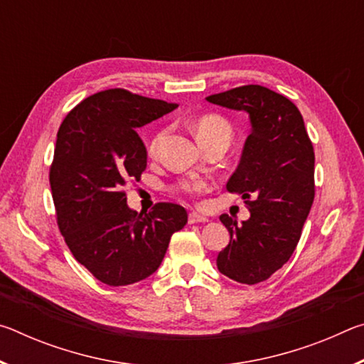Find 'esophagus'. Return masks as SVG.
<instances>
[{
    "label": "esophagus",
    "instance_id": "esophagus-1",
    "mask_svg": "<svg viewBox=\"0 0 364 364\" xmlns=\"http://www.w3.org/2000/svg\"><path fill=\"white\" fill-rule=\"evenodd\" d=\"M205 221H208V218L205 217V215L197 213V212H191L189 213V223H205Z\"/></svg>",
    "mask_w": 364,
    "mask_h": 364
}]
</instances>
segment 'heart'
<instances>
[{
	"label": "heart",
	"instance_id": "1",
	"mask_svg": "<svg viewBox=\"0 0 364 364\" xmlns=\"http://www.w3.org/2000/svg\"><path fill=\"white\" fill-rule=\"evenodd\" d=\"M194 132H196L197 139H199V143L202 146L210 143V141H217V139L226 141V143L230 144L231 139H232V128L230 125V122L225 120L223 117L213 115V114L200 117V119L196 122ZM165 134H167V130H162L152 138L151 144H149L151 156H156L160 144H162V141L165 139ZM207 186H208V184L204 180L188 178V180L178 181L175 188H176L178 193H181L184 196H196V194L204 193Z\"/></svg>",
	"mask_w": 364,
	"mask_h": 364
}]
</instances>
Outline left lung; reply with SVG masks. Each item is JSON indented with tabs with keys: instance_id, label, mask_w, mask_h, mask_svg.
I'll return each mask as SVG.
<instances>
[{
	"instance_id": "8db88e82",
	"label": "left lung",
	"mask_w": 364,
	"mask_h": 364,
	"mask_svg": "<svg viewBox=\"0 0 364 364\" xmlns=\"http://www.w3.org/2000/svg\"><path fill=\"white\" fill-rule=\"evenodd\" d=\"M207 101L250 117L241 164L226 184L242 196L250 218L237 223L221 215L231 239L217 267L232 281L257 284L282 268L300 241L315 199V151L300 110L276 91L244 85Z\"/></svg>"
}]
</instances>
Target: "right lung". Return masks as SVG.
<instances>
[{
    "mask_svg": "<svg viewBox=\"0 0 364 364\" xmlns=\"http://www.w3.org/2000/svg\"><path fill=\"white\" fill-rule=\"evenodd\" d=\"M176 107L112 88L77 104L59 127L49 168L58 226L75 260L107 286L151 276L171 234L188 223L186 210L171 202L149 213L130 210L123 189L147 165L136 128Z\"/></svg>",
    "mask_w": 364,
    "mask_h": 364,
    "instance_id": "right-lung-1",
    "label": "right lung"
}]
</instances>
